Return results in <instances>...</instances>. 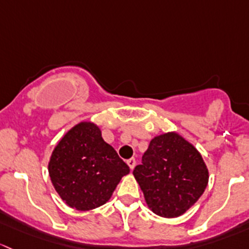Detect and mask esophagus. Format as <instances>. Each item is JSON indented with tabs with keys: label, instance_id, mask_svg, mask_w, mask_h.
<instances>
[{
	"label": "esophagus",
	"instance_id": "1",
	"mask_svg": "<svg viewBox=\"0 0 249 249\" xmlns=\"http://www.w3.org/2000/svg\"><path fill=\"white\" fill-rule=\"evenodd\" d=\"M127 164L129 165L130 170H133V169H134V166H135V160H134V158H130V160H127Z\"/></svg>",
	"mask_w": 249,
	"mask_h": 249
}]
</instances>
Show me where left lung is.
I'll return each mask as SVG.
<instances>
[{
  "instance_id": "8db88e82",
  "label": "left lung",
  "mask_w": 249,
  "mask_h": 249,
  "mask_svg": "<svg viewBox=\"0 0 249 249\" xmlns=\"http://www.w3.org/2000/svg\"><path fill=\"white\" fill-rule=\"evenodd\" d=\"M153 213L174 218L191 209L204 193L209 170L200 152L175 132L150 142L133 171Z\"/></svg>"
}]
</instances>
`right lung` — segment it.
<instances>
[{
  "label": "right lung",
  "instance_id": "obj_1",
  "mask_svg": "<svg viewBox=\"0 0 249 249\" xmlns=\"http://www.w3.org/2000/svg\"><path fill=\"white\" fill-rule=\"evenodd\" d=\"M53 188L71 209L89 211L111 198L129 166L92 122H80L58 142L49 160Z\"/></svg>",
  "mask_w": 249,
  "mask_h": 249
}]
</instances>
